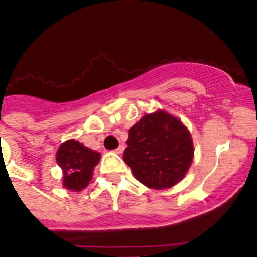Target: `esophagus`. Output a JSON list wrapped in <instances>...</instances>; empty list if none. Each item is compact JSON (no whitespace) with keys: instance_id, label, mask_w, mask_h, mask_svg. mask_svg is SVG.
<instances>
[{"instance_id":"esophagus-1","label":"esophagus","mask_w":257,"mask_h":257,"mask_svg":"<svg viewBox=\"0 0 257 257\" xmlns=\"http://www.w3.org/2000/svg\"><path fill=\"white\" fill-rule=\"evenodd\" d=\"M123 150H125V146H123V145H120V146H118L117 149H115V150H113V151H115L116 154H122V152H123Z\"/></svg>"}]
</instances>
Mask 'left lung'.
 Listing matches in <instances>:
<instances>
[{
	"label": "left lung",
	"mask_w": 257,
	"mask_h": 257,
	"mask_svg": "<svg viewBox=\"0 0 257 257\" xmlns=\"http://www.w3.org/2000/svg\"><path fill=\"white\" fill-rule=\"evenodd\" d=\"M192 156L190 132L181 121L164 111L144 116L130 128L123 152L134 176L154 190L176 185L189 170Z\"/></svg>",
	"instance_id": "left-lung-1"
}]
</instances>
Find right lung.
<instances>
[{
    "instance_id": "add662e5",
    "label": "right lung",
    "mask_w": 257,
    "mask_h": 257,
    "mask_svg": "<svg viewBox=\"0 0 257 257\" xmlns=\"http://www.w3.org/2000/svg\"><path fill=\"white\" fill-rule=\"evenodd\" d=\"M100 160V152L83 146L76 140L63 142L57 150L56 161L63 170V186L81 191L92 179L93 167Z\"/></svg>"
}]
</instances>
